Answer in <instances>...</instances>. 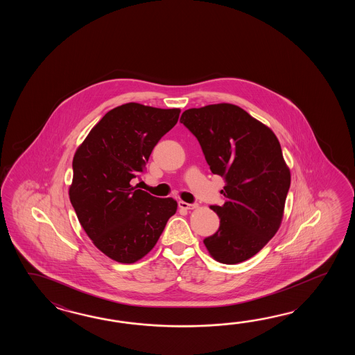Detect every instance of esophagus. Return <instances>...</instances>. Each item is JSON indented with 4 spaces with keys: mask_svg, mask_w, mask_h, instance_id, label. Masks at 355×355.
<instances>
[{
    "mask_svg": "<svg viewBox=\"0 0 355 355\" xmlns=\"http://www.w3.org/2000/svg\"><path fill=\"white\" fill-rule=\"evenodd\" d=\"M179 207H180L181 209H187V211H190V209H196L198 208V204H190L187 203V202H179Z\"/></svg>",
    "mask_w": 355,
    "mask_h": 355,
    "instance_id": "1",
    "label": "esophagus"
}]
</instances>
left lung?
<instances>
[{"mask_svg":"<svg viewBox=\"0 0 355 355\" xmlns=\"http://www.w3.org/2000/svg\"><path fill=\"white\" fill-rule=\"evenodd\" d=\"M180 121L196 137L214 175L223 176L226 202L211 205L219 228L204 245L222 264L257 255L278 232L291 187V171L272 129L240 106L191 107Z\"/></svg>","mask_w":355,"mask_h":355,"instance_id":"left-lung-1","label":"left lung"}]
</instances>
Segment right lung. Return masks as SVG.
I'll use <instances>...</instances> for the list:
<instances>
[{
    "label": "right lung",
    "instance_id": "right-lung-1",
    "mask_svg": "<svg viewBox=\"0 0 355 355\" xmlns=\"http://www.w3.org/2000/svg\"><path fill=\"white\" fill-rule=\"evenodd\" d=\"M180 109L128 103L101 118L73 156L69 200L92 243L118 263L132 264L159 241L178 203L130 185L153 147L178 123Z\"/></svg>",
    "mask_w": 355,
    "mask_h": 355
}]
</instances>
